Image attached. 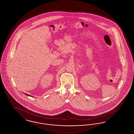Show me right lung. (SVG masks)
I'll list each match as a JSON object with an SVG mask.
<instances>
[{"label":"right lung","instance_id":"right-lung-1","mask_svg":"<svg viewBox=\"0 0 134 134\" xmlns=\"http://www.w3.org/2000/svg\"><path fill=\"white\" fill-rule=\"evenodd\" d=\"M24 94H26V96H31V97H33V96H30V95H29V94H26V93H24Z\"/></svg>","mask_w":134,"mask_h":134}]
</instances>
